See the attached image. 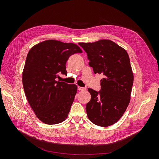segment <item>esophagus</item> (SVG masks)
<instances>
[{
  "label": "esophagus",
  "instance_id": "esophagus-1",
  "mask_svg": "<svg viewBox=\"0 0 159 159\" xmlns=\"http://www.w3.org/2000/svg\"><path fill=\"white\" fill-rule=\"evenodd\" d=\"M78 90H79V91H85V88H82V87H80V86H78Z\"/></svg>",
  "mask_w": 159,
  "mask_h": 159
}]
</instances>
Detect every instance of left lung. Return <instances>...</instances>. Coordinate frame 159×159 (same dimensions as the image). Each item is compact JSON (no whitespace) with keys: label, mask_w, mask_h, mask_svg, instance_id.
Wrapping results in <instances>:
<instances>
[{"label":"left lung","mask_w":159,"mask_h":159,"mask_svg":"<svg viewBox=\"0 0 159 159\" xmlns=\"http://www.w3.org/2000/svg\"><path fill=\"white\" fill-rule=\"evenodd\" d=\"M87 53L94 74H102L101 90L88 88L91 100L86 105L88 119L96 125L108 127L117 122L131 99L133 74L127 52L109 40L79 43Z\"/></svg>","instance_id":"1"}]
</instances>
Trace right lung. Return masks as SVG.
Returning a JSON list of instances; mask_svg holds the SVG:
<instances>
[{"label":"right lung","instance_id":"1","mask_svg":"<svg viewBox=\"0 0 159 159\" xmlns=\"http://www.w3.org/2000/svg\"><path fill=\"white\" fill-rule=\"evenodd\" d=\"M73 43L48 40L32 47L22 71V84L28 103L42 122L54 125L68 116L78 87L56 81L59 74H66L69 57L81 53Z\"/></svg>","mask_w":159,"mask_h":159}]
</instances>
